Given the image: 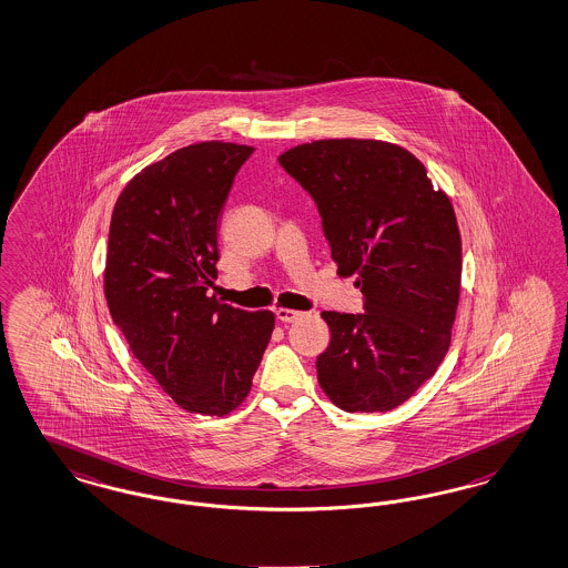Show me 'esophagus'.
Returning a JSON list of instances; mask_svg holds the SVG:
<instances>
[{
    "label": "esophagus",
    "mask_w": 568,
    "mask_h": 568,
    "mask_svg": "<svg viewBox=\"0 0 568 568\" xmlns=\"http://www.w3.org/2000/svg\"><path fill=\"white\" fill-rule=\"evenodd\" d=\"M276 318L278 321H283V323H295V321H300L304 313H297V311H290V308H278L276 311Z\"/></svg>",
    "instance_id": "34e87169"
}]
</instances>
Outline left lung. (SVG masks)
<instances>
[{
	"instance_id": "1",
	"label": "left lung",
	"mask_w": 568,
	"mask_h": 568,
	"mask_svg": "<svg viewBox=\"0 0 568 568\" xmlns=\"http://www.w3.org/2000/svg\"><path fill=\"white\" fill-rule=\"evenodd\" d=\"M278 163L313 196L339 273L356 274L363 294V313H321L332 342L318 384L344 412H390L449 351L462 283L449 196L417 156L382 140H316Z\"/></svg>"
}]
</instances>
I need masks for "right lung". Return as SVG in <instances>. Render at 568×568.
Masks as SVG:
<instances>
[{
    "instance_id": "right-lung-1",
    "label": "right lung",
    "mask_w": 568,
    "mask_h": 568,
    "mask_svg": "<svg viewBox=\"0 0 568 568\" xmlns=\"http://www.w3.org/2000/svg\"><path fill=\"white\" fill-rule=\"evenodd\" d=\"M254 153L199 142L142 170L119 195L104 271L113 323L182 409L226 415L252 388L274 314L217 304V220Z\"/></svg>"
}]
</instances>
